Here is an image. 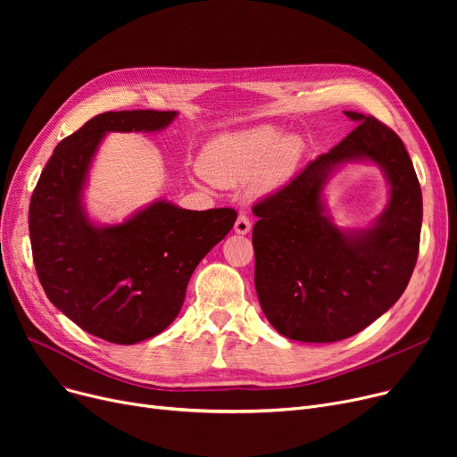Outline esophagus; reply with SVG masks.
<instances>
[{"label": "esophagus", "mask_w": 457, "mask_h": 457, "mask_svg": "<svg viewBox=\"0 0 457 457\" xmlns=\"http://www.w3.org/2000/svg\"><path fill=\"white\" fill-rule=\"evenodd\" d=\"M233 229H235V233H238V235H246V233H250V229H252V222H250L248 216H245V214L238 216Z\"/></svg>", "instance_id": "esophagus-1"}]
</instances>
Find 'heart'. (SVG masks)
<instances>
[{"label":"heart","instance_id":"heart-1","mask_svg":"<svg viewBox=\"0 0 457 457\" xmlns=\"http://www.w3.org/2000/svg\"><path fill=\"white\" fill-rule=\"evenodd\" d=\"M303 154L296 135L274 126H255L211 138L200 155V170L216 187L252 181L257 195H269L293 176Z\"/></svg>","mask_w":457,"mask_h":457}]
</instances>
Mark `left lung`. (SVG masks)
Listing matches in <instances>:
<instances>
[{"mask_svg": "<svg viewBox=\"0 0 457 457\" xmlns=\"http://www.w3.org/2000/svg\"><path fill=\"white\" fill-rule=\"evenodd\" d=\"M345 114L357 128L253 207L257 298L293 341L335 343L365 329L402 296L419 255L422 192L403 142L372 116ZM350 162L378 165L390 185L386 209L365 228L335 225L323 198Z\"/></svg>", "mask_w": 457, "mask_h": 457, "instance_id": "obj_1", "label": "left lung"}]
</instances>
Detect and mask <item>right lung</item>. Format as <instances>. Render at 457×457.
<instances>
[{
	"label": "right lung",
	"instance_id": "obj_1",
	"mask_svg": "<svg viewBox=\"0 0 457 457\" xmlns=\"http://www.w3.org/2000/svg\"><path fill=\"white\" fill-rule=\"evenodd\" d=\"M178 111L104 112L57 144L29 205L33 261L50 302L114 345L155 337L179 315L198 262L229 233L237 212L190 211L155 200L118 224L85 207L92 161L109 133H155Z\"/></svg>",
	"mask_w": 457,
	"mask_h": 457
}]
</instances>
